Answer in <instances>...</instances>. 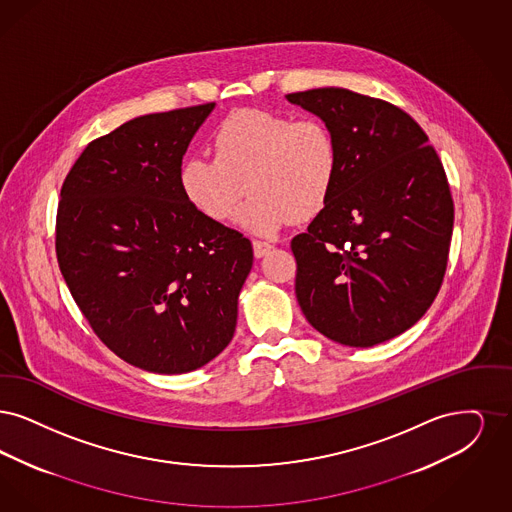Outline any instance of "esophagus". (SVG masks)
Masks as SVG:
<instances>
[{"label":"esophagus","mask_w":512,"mask_h":512,"mask_svg":"<svg viewBox=\"0 0 512 512\" xmlns=\"http://www.w3.org/2000/svg\"><path fill=\"white\" fill-rule=\"evenodd\" d=\"M252 248H254V256H256V258H264L267 252L273 248V245H269L266 241L254 239V241H252Z\"/></svg>","instance_id":"esophagus-1"}]
</instances>
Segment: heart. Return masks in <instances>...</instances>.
Listing matches in <instances>:
<instances>
[{
  "instance_id": "b5f03b06",
  "label": "heart",
  "mask_w": 512,
  "mask_h": 512,
  "mask_svg": "<svg viewBox=\"0 0 512 512\" xmlns=\"http://www.w3.org/2000/svg\"><path fill=\"white\" fill-rule=\"evenodd\" d=\"M214 158L193 156L179 170V187L200 216L225 223L246 202L239 222L275 235L323 212L338 176V147L319 118L243 111L229 116L212 139Z\"/></svg>"
}]
</instances>
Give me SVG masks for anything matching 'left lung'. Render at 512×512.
<instances>
[{"mask_svg":"<svg viewBox=\"0 0 512 512\" xmlns=\"http://www.w3.org/2000/svg\"><path fill=\"white\" fill-rule=\"evenodd\" d=\"M333 132V195L292 239L296 298L313 329L369 348L405 333L444 281L453 199L423 128L400 107L344 88L287 95Z\"/></svg>","mask_w":512,"mask_h":512,"instance_id":"left-lung-1","label":"left lung"}]
</instances>
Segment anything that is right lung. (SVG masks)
Wrapping results in <instances>:
<instances>
[{"label": "right lung", "instance_id": "right-lung-1", "mask_svg": "<svg viewBox=\"0 0 512 512\" xmlns=\"http://www.w3.org/2000/svg\"><path fill=\"white\" fill-rule=\"evenodd\" d=\"M214 103L134 118L93 139L61 189L55 250L93 333L126 363L195 371L222 352L252 267L243 233L179 187L183 155Z\"/></svg>", "mask_w": 512, "mask_h": 512}]
</instances>
